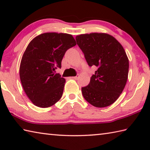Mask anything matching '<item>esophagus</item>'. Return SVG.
<instances>
[{
	"label": "esophagus",
	"mask_w": 150,
	"mask_h": 150,
	"mask_svg": "<svg viewBox=\"0 0 150 150\" xmlns=\"http://www.w3.org/2000/svg\"><path fill=\"white\" fill-rule=\"evenodd\" d=\"M73 78L74 79L77 80V79H78L79 78V75H77L76 76H75V77H73Z\"/></svg>",
	"instance_id": "34e87169"
}]
</instances>
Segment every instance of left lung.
I'll list each match as a JSON object with an SVG mask.
<instances>
[{
  "mask_svg": "<svg viewBox=\"0 0 150 150\" xmlns=\"http://www.w3.org/2000/svg\"><path fill=\"white\" fill-rule=\"evenodd\" d=\"M76 41L88 65L98 67L89 84L81 88L83 97L95 107L111 105L122 93L128 79L129 61L125 50L105 33L81 34Z\"/></svg>",
  "mask_w": 150,
  "mask_h": 150,
  "instance_id": "8db88e82",
  "label": "left lung"
}]
</instances>
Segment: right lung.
Masks as SVG:
<instances>
[{
  "label": "right lung",
  "instance_id": "obj_1",
  "mask_svg": "<svg viewBox=\"0 0 150 150\" xmlns=\"http://www.w3.org/2000/svg\"><path fill=\"white\" fill-rule=\"evenodd\" d=\"M72 35L47 32L35 37L28 45L20 65V78L28 97L34 105L47 108L62 98L65 79L57 67L68 49L75 46Z\"/></svg>",
  "mask_w": 150,
  "mask_h": 150
}]
</instances>
